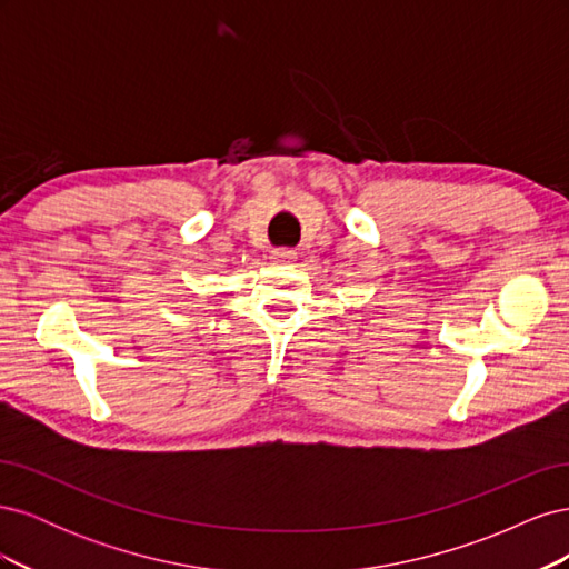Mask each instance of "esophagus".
Listing matches in <instances>:
<instances>
[{
  "label": "esophagus",
  "instance_id": "obj_1",
  "mask_svg": "<svg viewBox=\"0 0 569 569\" xmlns=\"http://www.w3.org/2000/svg\"><path fill=\"white\" fill-rule=\"evenodd\" d=\"M272 258H274V261H278V263H291V261H295V251H289V249H274L272 251Z\"/></svg>",
  "mask_w": 569,
  "mask_h": 569
}]
</instances>
